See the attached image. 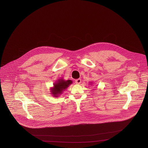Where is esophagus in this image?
Returning <instances> with one entry per match:
<instances>
[{
    "mask_svg": "<svg viewBox=\"0 0 148 148\" xmlns=\"http://www.w3.org/2000/svg\"><path fill=\"white\" fill-rule=\"evenodd\" d=\"M81 82H82V80H81V79H77L75 80V83H76V84H80V83H81Z\"/></svg>",
    "mask_w": 148,
    "mask_h": 148,
    "instance_id": "34e87169",
    "label": "esophagus"
}]
</instances>
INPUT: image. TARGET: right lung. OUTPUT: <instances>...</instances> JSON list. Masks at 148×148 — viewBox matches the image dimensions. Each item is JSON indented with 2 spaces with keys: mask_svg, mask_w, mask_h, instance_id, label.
<instances>
[{
  "mask_svg": "<svg viewBox=\"0 0 148 148\" xmlns=\"http://www.w3.org/2000/svg\"><path fill=\"white\" fill-rule=\"evenodd\" d=\"M73 83L72 80H65L62 78L58 79L53 84V87L50 88V92L54 97H58L63 93V91L66 89L68 86Z\"/></svg>",
  "mask_w": 148,
  "mask_h": 148,
  "instance_id": "add662e5",
  "label": "right lung"
}]
</instances>
